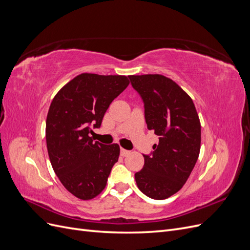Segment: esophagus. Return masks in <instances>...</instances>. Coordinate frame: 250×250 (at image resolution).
<instances>
[{
    "mask_svg": "<svg viewBox=\"0 0 250 250\" xmlns=\"http://www.w3.org/2000/svg\"><path fill=\"white\" fill-rule=\"evenodd\" d=\"M129 153H130V151H128L124 148H121V155H122V156H127Z\"/></svg>",
    "mask_w": 250,
    "mask_h": 250,
    "instance_id": "esophagus-1",
    "label": "esophagus"
}]
</instances>
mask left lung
<instances>
[{"label":"left lung","mask_w":250,"mask_h":250,"mask_svg":"<svg viewBox=\"0 0 250 250\" xmlns=\"http://www.w3.org/2000/svg\"><path fill=\"white\" fill-rule=\"evenodd\" d=\"M132 87L145 105L149 130L160 137L152 155L134 174L148 197L163 200L184 187L198 160L201 125L191 97L172 79L160 74L130 75Z\"/></svg>","instance_id":"obj_1"}]
</instances>
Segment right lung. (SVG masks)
<instances>
[{
  "label": "right lung",
  "mask_w": 250,
  "mask_h": 250,
  "mask_svg": "<svg viewBox=\"0 0 250 250\" xmlns=\"http://www.w3.org/2000/svg\"><path fill=\"white\" fill-rule=\"evenodd\" d=\"M129 84L127 76L82 73L53 98L46 121L52 168L60 183L82 200L99 195L118 162V144L103 145L88 133L100 127L110 103Z\"/></svg>",
  "instance_id": "add662e5"
}]
</instances>
